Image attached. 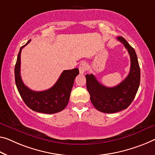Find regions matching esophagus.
<instances>
[{"label":"esophagus","mask_w":155,"mask_h":155,"mask_svg":"<svg viewBox=\"0 0 155 155\" xmlns=\"http://www.w3.org/2000/svg\"><path fill=\"white\" fill-rule=\"evenodd\" d=\"M87 68V64L85 62H82L79 65V71L81 74L84 73Z\"/></svg>","instance_id":"34e87169"}]
</instances>
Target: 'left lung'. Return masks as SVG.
Listing matches in <instances>:
<instances>
[{
  "label": "left lung",
  "instance_id": "8db88e82",
  "mask_svg": "<svg viewBox=\"0 0 155 155\" xmlns=\"http://www.w3.org/2000/svg\"><path fill=\"white\" fill-rule=\"evenodd\" d=\"M117 39L124 45L130 56V71L127 78L116 87H107L101 84L93 74L86 75L90 100L96 109L103 113H116L127 108L134 100L140 84L141 73L134 49L123 37H118Z\"/></svg>",
  "mask_w": 155,
  "mask_h": 155
}]
</instances>
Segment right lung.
I'll use <instances>...</instances> for the list:
<instances>
[{
  "label": "right lung",
  "mask_w": 155,
  "mask_h": 155,
  "mask_svg": "<svg viewBox=\"0 0 155 155\" xmlns=\"http://www.w3.org/2000/svg\"><path fill=\"white\" fill-rule=\"evenodd\" d=\"M30 41V40L20 48L14 68L15 82L18 93L26 105L32 110L48 114L58 113L68 104L74 80L79 74V70L75 68L64 71L55 84L46 91H35L30 89L23 82L20 73L21 50Z\"/></svg>",
  "instance_id": "obj_1"
}]
</instances>
